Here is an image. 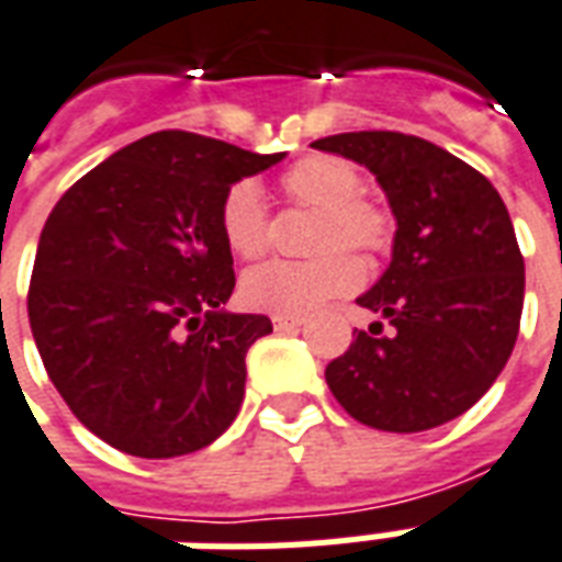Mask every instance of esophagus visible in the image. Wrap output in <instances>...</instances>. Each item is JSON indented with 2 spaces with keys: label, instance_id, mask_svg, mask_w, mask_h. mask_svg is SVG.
I'll use <instances>...</instances> for the list:
<instances>
[{
  "label": "esophagus",
  "instance_id": "34e87169",
  "mask_svg": "<svg viewBox=\"0 0 562 562\" xmlns=\"http://www.w3.org/2000/svg\"><path fill=\"white\" fill-rule=\"evenodd\" d=\"M301 315H273V327H277V330H294V327H301Z\"/></svg>",
  "mask_w": 562,
  "mask_h": 562
}]
</instances>
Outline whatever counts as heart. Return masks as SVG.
<instances>
[{
    "mask_svg": "<svg viewBox=\"0 0 562 562\" xmlns=\"http://www.w3.org/2000/svg\"><path fill=\"white\" fill-rule=\"evenodd\" d=\"M363 176L334 154H310L280 176L289 205L310 207L306 261H268L244 273L240 297L249 310L270 315H303L318 303L355 292L363 282L360 261L339 247L366 256L384 252L393 240V220L384 207L357 196ZM220 232L238 259H259L268 249V207L252 181H235L220 202Z\"/></svg>",
    "mask_w": 562,
    "mask_h": 562,
    "instance_id": "heart-1",
    "label": "heart"
}]
</instances>
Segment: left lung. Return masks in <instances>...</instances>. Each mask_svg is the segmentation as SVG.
Returning <instances> with one entry per match:
<instances>
[{
	"label": "left lung",
	"instance_id": "left-lung-1",
	"mask_svg": "<svg viewBox=\"0 0 562 562\" xmlns=\"http://www.w3.org/2000/svg\"><path fill=\"white\" fill-rule=\"evenodd\" d=\"M318 151L366 166L396 217L393 256L357 297L381 313L372 334L327 366V386L355 419L381 431H426L476 405L513 355L525 259L492 181L419 136L336 133Z\"/></svg>",
	"mask_w": 562,
	"mask_h": 562
}]
</instances>
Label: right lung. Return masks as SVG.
Instances as JSON below:
<instances>
[{
  "mask_svg": "<svg viewBox=\"0 0 562 562\" xmlns=\"http://www.w3.org/2000/svg\"><path fill=\"white\" fill-rule=\"evenodd\" d=\"M282 157L151 133L86 172L44 223L32 336L68 408L115 450L176 459L238 417L249 345L273 327L223 310L235 270L220 202Z\"/></svg>",
  "mask_w": 562,
  "mask_h": 562,
  "instance_id": "1",
  "label": "right lung"
}]
</instances>
